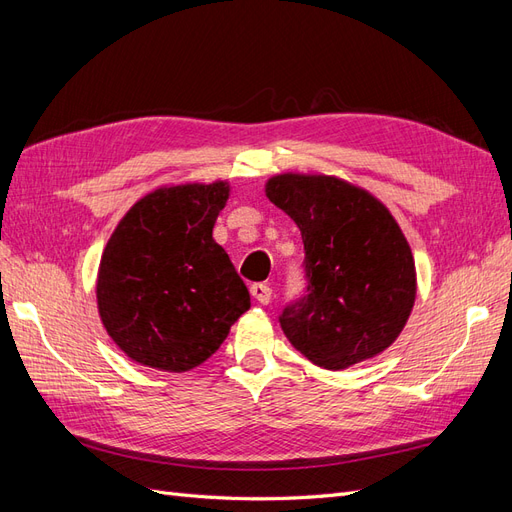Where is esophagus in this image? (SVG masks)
<instances>
[{
    "label": "esophagus",
    "instance_id": "obj_1",
    "mask_svg": "<svg viewBox=\"0 0 512 512\" xmlns=\"http://www.w3.org/2000/svg\"><path fill=\"white\" fill-rule=\"evenodd\" d=\"M250 292H252V297L258 301V303H262V305H267L269 301H271V297H273V290L267 286V284H252L250 286Z\"/></svg>",
    "mask_w": 512,
    "mask_h": 512
}]
</instances>
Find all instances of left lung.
I'll return each mask as SVG.
<instances>
[{"label":"left lung","mask_w":512,"mask_h":512,"mask_svg":"<svg viewBox=\"0 0 512 512\" xmlns=\"http://www.w3.org/2000/svg\"><path fill=\"white\" fill-rule=\"evenodd\" d=\"M265 192L305 247V294L280 316L288 342L333 371L389 348L416 299L414 258L389 209L327 175H277Z\"/></svg>","instance_id":"8db88e82"}]
</instances>
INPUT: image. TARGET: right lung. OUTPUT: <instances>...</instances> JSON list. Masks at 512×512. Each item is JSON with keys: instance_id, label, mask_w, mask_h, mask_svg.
<instances>
[{"instance_id": "obj_1", "label": "right lung", "mask_w": 512, "mask_h": 512, "mask_svg": "<svg viewBox=\"0 0 512 512\" xmlns=\"http://www.w3.org/2000/svg\"><path fill=\"white\" fill-rule=\"evenodd\" d=\"M228 183L170 185L123 215L98 269V312L132 361L188 371L222 346L250 292L213 241Z\"/></svg>"}]
</instances>
